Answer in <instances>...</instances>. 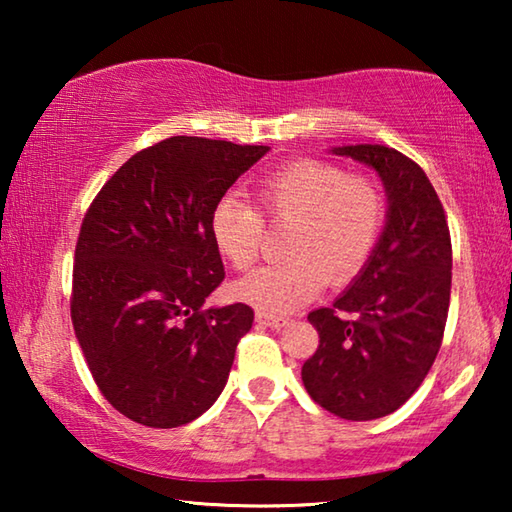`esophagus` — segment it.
I'll return each instance as SVG.
<instances>
[{
  "mask_svg": "<svg viewBox=\"0 0 512 512\" xmlns=\"http://www.w3.org/2000/svg\"><path fill=\"white\" fill-rule=\"evenodd\" d=\"M255 320H257L259 325L275 327V329H282V327H287L291 323L289 316H273V314H266V311H257Z\"/></svg>",
  "mask_w": 512,
  "mask_h": 512,
  "instance_id": "obj_1",
  "label": "esophagus"
}]
</instances>
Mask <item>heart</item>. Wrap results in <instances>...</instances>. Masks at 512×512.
Returning <instances> with one entry per match:
<instances>
[{
    "label": "heart",
    "instance_id": "1",
    "mask_svg": "<svg viewBox=\"0 0 512 512\" xmlns=\"http://www.w3.org/2000/svg\"><path fill=\"white\" fill-rule=\"evenodd\" d=\"M257 201L271 223H293L284 253L291 259L257 268L237 284V296L268 314H287L332 284L352 280L377 244L384 203L366 178L318 160H298L266 176ZM219 253L248 271L262 253L266 225L253 205L223 196L210 216Z\"/></svg>",
    "mask_w": 512,
    "mask_h": 512
}]
</instances>
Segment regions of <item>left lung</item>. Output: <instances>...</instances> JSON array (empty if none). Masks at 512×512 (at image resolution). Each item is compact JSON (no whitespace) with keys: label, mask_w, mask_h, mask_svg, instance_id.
Masks as SVG:
<instances>
[{"label":"left lung","mask_w":512,"mask_h":512,"mask_svg":"<svg viewBox=\"0 0 512 512\" xmlns=\"http://www.w3.org/2000/svg\"><path fill=\"white\" fill-rule=\"evenodd\" d=\"M332 153L377 171L388 212L350 287L307 316L320 343L302 366V384L339 418L377 420L400 409L436 361L452 291V239L436 189L411 158L381 144Z\"/></svg>","instance_id":"8db88e82"}]
</instances>
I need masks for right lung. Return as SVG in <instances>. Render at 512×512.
I'll return each mask as SVG.
<instances>
[{
    "label": "right lung",
    "mask_w": 512,
    "mask_h": 512,
    "mask_svg": "<svg viewBox=\"0 0 512 512\" xmlns=\"http://www.w3.org/2000/svg\"><path fill=\"white\" fill-rule=\"evenodd\" d=\"M268 153L169 137L115 171L76 241L72 323L103 397L133 422L171 429L221 395L253 309H203L225 277L214 205Z\"/></svg>",
    "instance_id": "1"
}]
</instances>
